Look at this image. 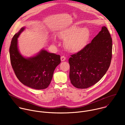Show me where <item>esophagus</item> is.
Masks as SVG:
<instances>
[{"label": "esophagus", "instance_id": "1", "mask_svg": "<svg viewBox=\"0 0 125 125\" xmlns=\"http://www.w3.org/2000/svg\"><path fill=\"white\" fill-rule=\"evenodd\" d=\"M66 60V57L64 56H62L61 57V61H64Z\"/></svg>", "mask_w": 125, "mask_h": 125}]
</instances>
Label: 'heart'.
Segmentation results:
<instances>
[{
	"label": "heart",
	"instance_id": "1",
	"mask_svg": "<svg viewBox=\"0 0 125 125\" xmlns=\"http://www.w3.org/2000/svg\"><path fill=\"white\" fill-rule=\"evenodd\" d=\"M57 34L60 39L64 40V44L68 51L77 53L87 45L90 37V31L87 27L80 28L78 26L73 25L61 30ZM52 40L54 43H57L54 37Z\"/></svg>",
	"mask_w": 125,
	"mask_h": 125
}]
</instances>
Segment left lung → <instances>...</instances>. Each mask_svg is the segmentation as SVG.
<instances>
[{"mask_svg":"<svg viewBox=\"0 0 125 125\" xmlns=\"http://www.w3.org/2000/svg\"><path fill=\"white\" fill-rule=\"evenodd\" d=\"M112 40L106 27L81 51L71 55L69 77L78 88H86L97 83L107 71L112 59Z\"/></svg>","mask_w":125,"mask_h":125,"instance_id":"8db88e82","label":"left lung"}]
</instances>
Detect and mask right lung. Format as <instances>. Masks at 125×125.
<instances>
[{
	"mask_svg": "<svg viewBox=\"0 0 125 125\" xmlns=\"http://www.w3.org/2000/svg\"><path fill=\"white\" fill-rule=\"evenodd\" d=\"M25 30L22 28L11 41L9 53L14 73L24 85L35 90L47 88L52 79L56 67L60 63V56L42 49L34 56L23 57L18 47V38Z\"/></svg>",
	"mask_w": 125,
	"mask_h": 125,
	"instance_id": "add662e5",
	"label": "right lung"
}]
</instances>
